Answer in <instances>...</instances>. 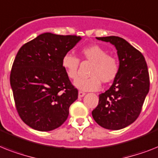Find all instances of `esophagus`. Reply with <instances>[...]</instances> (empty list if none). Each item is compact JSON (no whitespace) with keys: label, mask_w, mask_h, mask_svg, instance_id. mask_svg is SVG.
Returning <instances> with one entry per match:
<instances>
[{"label":"esophagus","mask_w":158,"mask_h":158,"mask_svg":"<svg viewBox=\"0 0 158 158\" xmlns=\"http://www.w3.org/2000/svg\"><path fill=\"white\" fill-rule=\"evenodd\" d=\"M85 94H86L85 92H82V91H79V97H83Z\"/></svg>","instance_id":"esophagus-1"}]
</instances>
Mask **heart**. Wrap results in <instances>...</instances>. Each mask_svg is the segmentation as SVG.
Masks as SVG:
<instances>
[{"label": "heart", "mask_w": 158, "mask_h": 158, "mask_svg": "<svg viewBox=\"0 0 158 158\" xmlns=\"http://www.w3.org/2000/svg\"><path fill=\"white\" fill-rule=\"evenodd\" d=\"M82 61L92 62L88 78H79L74 83L78 89L86 92L97 91L101 88V82L111 83L119 72L118 60L114 55L107 53L105 48L99 44H92L80 51ZM61 66L70 79L78 76L79 60L70 53H66L61 59Z\"/></svg>", "instance_id": "obj_1"}]
</instances>
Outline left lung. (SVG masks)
I'll use <instances>...</instances> for the list:
<instances>
[{
    "mask_svg": "<svg viewBox=\"0 0 158 158\" xmlns=\"http://www.w3.org/2000/svg\"><path fill=\"white\" fill-rule=\"evenodd\" d=\"M97 39L115 46L119 72L110 89L99 95V103L92 114L102 127L120 130L134 123L141 112L149 91L148 66L141 52L121 37Z\"/></svg>",
    "mask_w": 158,
    "mask_h": 158,
    "instance_id": "obj_1",
    "label": "left lung"
}]
</instances>
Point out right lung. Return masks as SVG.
I'll use <instances>...</instances> for the list:
<instances>
[{
    "label": "right lung",
    "mask_w": 158,
    "mask_h": 158,
    "mask_svg": "<svg viewBox=\"0 0 158 158\" xmlns=\"http://www.w3.org/2000/svg\"><path fill=\"white\" fill-rule=\"evenodd\" d=\"M81 40L77 35L44 33L22 46L10 72V85L19 117L30 127L49 131L64 123L78 90L61 59Z\"/></svg>",
    "instance_id": "obj_1"
}]
</instances>
